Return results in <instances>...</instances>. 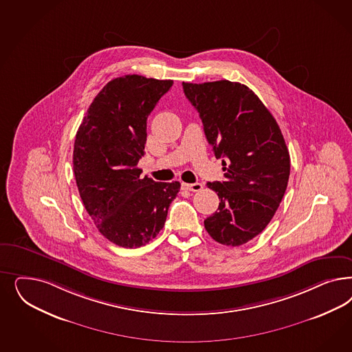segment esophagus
I'll return each instance as SVG.
<instances>
[{
    "mask_svg": "<svg viewBox=\"0 0 352 352\" xmlns=\"http://www.w3.org/2000/svg\"><path fill=\"white\" fill-rule=\"evenodd\" d=\"M182 189L185 190H189V192H199L204 189V185L201 182H194V184H186V182H182Z\"/></svg>",
    "mask_w": 352,
    "mask_h": 352,
    "instance_id": "obj_1",
    "label": "esophagus"
}]
</instances>
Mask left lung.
I'll return each mask as SVG.
<instances>
[{"label":"left lung","instance_id":"obj_1","mask_svg":"<svg viewBox=\"0 0 352 352\" xmlns=\"http://www.w3.org/2000/svg\"><path fill=\"white\" fill-rule=\"evenodd\" d=\"M199 113L206 138L223 158V182H207L219 195L204 228L216 242L241 246L270 224L284 197L290 155L272 113L249 87L229 80L182 82Z\"/></svg>","mask_w":352,"mask_h":352}]
</instances>
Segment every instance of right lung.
I'll use <instances>...</instances> for the list:
<instances>
[{"instance_id":"add662e5","label":"right lung","mask_w":352,"mask_h":352,"mask_svg":"<svg viewBox=\"0 0 352 352\" xmlns=\"http://www.w3.org/2000/svg\"><path fill=\"white\" fill-rule=\"evenodd\" d=\"M172 80L125 75L93 100L75 138L74 173L87 212L109 241L125 249L148 243L164 227L180 182L141 177L146 122Z\"/></svg>"}]
</instances>
